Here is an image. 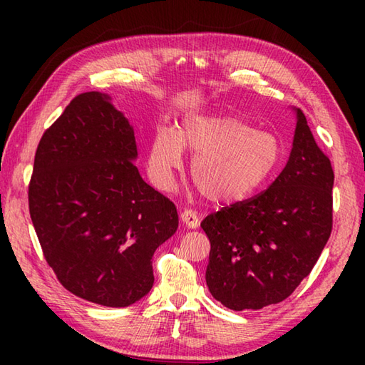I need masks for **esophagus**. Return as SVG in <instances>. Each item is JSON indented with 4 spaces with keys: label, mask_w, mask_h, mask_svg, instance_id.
<instances>
[{
    "label": "esophagus",
    "mask_w": 365,
    "mask_h": 365,
    "mask_svg": "<svg viewBox=\"0 0 365 365\" xmlns=\"http://www.w3.org/2000/svg\"><path fill=\"white\" fill-rule=\"evenodd\" d=\"M180 218L188 229H196L199 226V216L195 210H192V208H185V210L180 213Z\"/></svg>",
    "instance_id": "obj_1"
}]
</instances>
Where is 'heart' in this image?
<instances>
[{"label": "heart", "instance_id": "heart-1", "mask_svg": "<svg viewBox=\"0 0 365 365\" xmlns=\"http://www.w3.org/2000/svg\"><path fill=\"white\" fill-rule=\"evenodd\" d=\"M195 155L191 175L212 202H238L255 195L282 157V144L268 131L254 130L232 115L190 114L175 133L160 128L147 152V173L155 187L174 190L185 153Z\"/></svg>", "mask_w": 365, "mask_h": 365}]
</instances>
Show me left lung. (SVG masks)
<instances>
[{
    "mask_svg": "<svg viewBox=\"0 0 365 365\" xmlns=\"http://www.w3.org/2000/svg\"><path fill=\"white\" fill-rule=\"evenodd\" d=\"M293 111L290 157L269 188L200 222L212 246L208 290L232 311H257L289 298L331 235L334 173L306 115Z\"/></svg>",
    "mask_w": 365,
    "mask_h": 365,
    "instance_id": "1",
    "label": "left lung"
}]
</instances>
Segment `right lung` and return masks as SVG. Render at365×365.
Here are the masks:
<instances>
[{
  "instance_id": "1",
  "label": "right lung",
  "mask_w": 365,
  "mask_h": 365,
  "mask_svg": "<svg viewBox=\"0 0 365 365\" xmlns=\"http://www.w3.org/2000/svg\"><path fill=\"white\" fill-rule=\"evenodd\" d=\"M135 131L111 97L76 96L37 145L29 215L68 292L127 307L150 292L152 257L175 234V205L147 185Z\"/></svg>"
}]
</instances>
